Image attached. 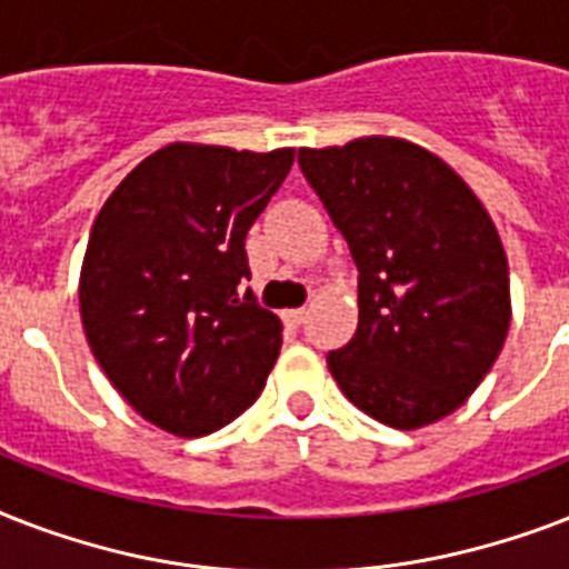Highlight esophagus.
I'll return each mask as SVG.
<instances>
[{
    "label": "esophagus",
    "instance_id": "1",
    "mask_svg": "<svg viewBox=\"0 0 569 569\" xmlns=\"http://www.w3.org/2000/svg\"><path fill=\"white\" fill-rule=\"evenodd\" d=\"M303 316H307V312H303V310H286V312H283L286 328H301V325H303Z\"/></svg>",
    "mask_w": 569,
    "mask_h": 569
}]
</instances>
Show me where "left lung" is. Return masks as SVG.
Wrapping results in <instances>:
<instances>
[{"instance_id": "obj_1", "label": "left lung", "mask_w": 569, "mask_h": 569, "mask_svg": "<svg viewBox=\"0 0 569 569\" xmlns=\"http://www.w3.org/2000/svg\"><path fill=\"white\" fill-rule=\"evenodd\" d=\"M298 164L360 271L357 333L328 369L351 405L416 431L467 401L511 328L508 257L476 191L392 136L301 147Z\"/></svg>"}]
</instances>
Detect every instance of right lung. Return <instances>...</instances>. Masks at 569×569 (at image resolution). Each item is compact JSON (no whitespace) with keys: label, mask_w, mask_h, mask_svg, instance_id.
<instances>
[{"label":"right lung","mask_w":569,"mask_h":569,"mask_svg":"<svg viewBox=\"0 0 569 569\" xmlns=\"http://www.w3.org/2000/svg\"><path fill=\"white\" fill-rule=\"evenodd\" d=\"M295 162L173 141L111 191L79 274L97 363L141 419L203 437L250 407L274 369L283 325L253 295L244 236Z\"/></svg>","instance_id":"1"}]
</instances>
